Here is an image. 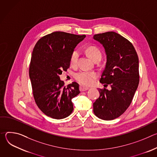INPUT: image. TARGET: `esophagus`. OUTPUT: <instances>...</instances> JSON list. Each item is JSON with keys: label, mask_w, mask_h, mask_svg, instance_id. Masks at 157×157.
Segmentation results:
<instances>
[{"label": "esophagus", "mask_w": 157, "mask_h": 157, "mask_svg": "<svg viewBox=\"0 0 157 157\" xmlns=\"http://www.w3.org/2000/svg\"><path fill=\"white\" fill-rule=\"evenodd\" d=\"M79 89L81 91H87V89H89V87H86V86H80V87H79Z\"/></svg>", "instance_id": "esophagus-1"}]
</instances>
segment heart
<instances>
[{"label": "heart", "mask_w": 157, "mask_h": 157, "mask_svg": "<svg viewBox=\"0 0 157 157\" xmlns=\"http://www.w3.org/2000/svg\"><path fill=\"white\" fill-rule=\"evenodd\" d=\"M87 53L94 61L100 59L102 58V53L99 48L96 46H90L86 50ZM79 52L78 49H75L70 55V64L72 66H75L77 64ZM98 75L94 71H81L75 75V79L78 82L84 86H89L94 84Z\"/></svg>", "instance_id": "obj_1"}]
</instances>
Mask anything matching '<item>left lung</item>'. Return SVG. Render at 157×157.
<instances>
[{
	"mask_svg": "<svg viewBox=\"0 0 157 157\" xmlns=\"http://www.w3.org/2000/svg\"><path fill=\"white\" fill-rule=\"evenodd\" d=\"M105 48L107 62L100 82L111 89L99 88L100 96L93 104L94 114L110 121L128 109L139 83V58L132 43L122 35L108 32L94 35Z\"/></svg>",
	"mask_w": 157,
	"mask_h": 157,
	"instance_id": "left-lung-1",
	"label": "left lung"
}]
</instances>
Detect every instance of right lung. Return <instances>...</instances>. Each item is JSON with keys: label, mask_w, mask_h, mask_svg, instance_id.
Masks as SVG:
<instances>
[{"label": "right lung", "mask_w": 157, "mask_h": 157, "mask_svg": "<svg viewBox=\"0 0 157 157\" xmlns=\"http://www.w3.org/2000/svg\"><path fill=\"white\" fill-rule=\"evenodd\" d=\"M86 35L55 32L41 37L33 48L29 68L33 95L38 108L48 117L61 119L73 110L72 99L80 93L73 82L66 87L59 75L70 66V55Z\"/></svg>", "instance_id": "right-lung-1"}]
</instances>
